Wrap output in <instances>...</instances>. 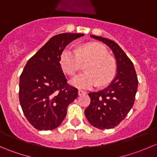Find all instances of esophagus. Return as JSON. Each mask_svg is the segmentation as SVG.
Here are the masks:
<instances>
[{"instance_id": "1", "label": "esophagus", "mask_w": 157, "mask_h": 157, "mask_svg": "<svg viewBox=\"0 0 157 157\" xmlns=\"http://www.w3.org/2000/svg\"><path fill=\"white\" fill-rule=\"evenodd\" d=\"M86 91H83V90H78L79 96H82V95H84V94H86Z\"/></svg>"}]
</instances>
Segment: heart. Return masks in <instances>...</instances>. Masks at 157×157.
<instances>
[{
  "label": "heart",
  "instance_id": "heart-1",
  "mask_svg": "<svg viewBox=\"0 0 157 157\" xmlns=\"http://www.w3.org/2000/svg\"><path fill=\"white\" fill-rule=\"evenodd\" d=\"M90 61L86 67L87 72L78 74L71 80L74 86L89 89L96 86L109 84L116 73L115 60L108 56L107 50L97 43H86L77 49L67 48L63 51L60 58L62 69L73 76L79 71L82 62Z\"/></svg>",
  "mask_w": 157,
  "mask_h": 157
}]
</instances>
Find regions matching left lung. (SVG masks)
Returning a JSON list of instances; mask_svg holds the SVG:
<instances>
[{"mask_svg": "<svg viewBox=\"0 0 157 157\" xmlns=\"http://www.w3.org/2000/svg\"><path fill=\"white\" fill-rule=\"evenodd\" d=\"M90 37L101 41L111 48L116 61L117 72L106 88L89 93L91 101L85 109V115L93 127L110 129L124 120L132 108L138 80L132 61L116 42L93 35Z\"/></svg>", "mask_w": 157, "mask_h": 157, "instance_id": "obj_1", "label": "left lung"}]
</instances>
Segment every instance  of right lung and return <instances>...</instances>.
I'll use <instances>...</instances> for the list:
<instances>
[{
	"label": "right lung",
	"mask_w": 157,
	"mask_h": 157,
	"mask_svg": "<svg viewBox=\"0 0 157 157\" xmlns=\"http://www.w3.org/2000/svg\"><path fill=\"white\" fill-rule=\"evenodd\" d=\"M83 36L66 33L52 37L27 61L20 75V105L29 122L39 131L58 128L77 97V89L67 84L60 58L70 42Z\"/></svg>",
	"instance_id": "add662e5"
}]
</instances>
